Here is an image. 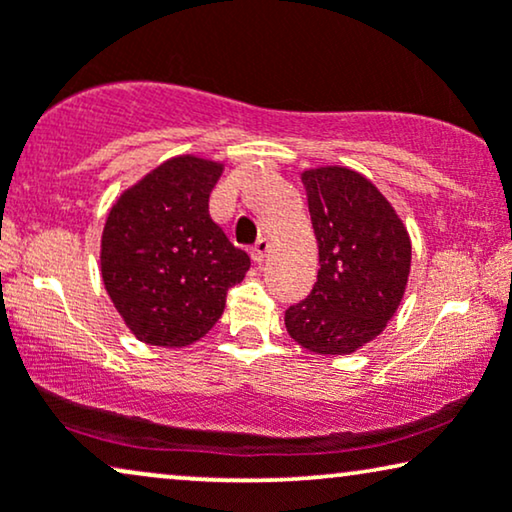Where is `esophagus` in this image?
Wrapping results in <instances>:
<instances>
[{
	"mask_svg": "<svg viewBox=\"0 0 512 512\" xmlns=\"http://www.w3.org/2000/svg\"><path fill=\"white\" fill-rule=\"evenodd\" d=\"M268 249H270L268 237H261V240H258L254 247H251V258H254V263H263L265 254H268Z\"/></svg>",
	"mask_w": 512,
	"mask_h": 512,
	"instance_id": "esophagus-1",
	"label": "esophagus"
}]
</instances>
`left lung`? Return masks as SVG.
I'll return each mask as SVG.
<instances>
[{
	"mask_svg": "<svg viewBox=\"0 0 512 512\" xmlns=\"http://www.w3.org/2000/svg\"><path fill=\"white\" fill-rule=\"evenodd\" d=\"M319 247L314 289L284 314L300 347L354 354L394 317L410 277L412 244L401 216L373 181L345 165L300 172Z\"/></svg>",
	"mask_w": 512,
	"mask_h": 512,
	"instance_id": "left-lung-1",
	"label": "left lung"
}]
</instances>
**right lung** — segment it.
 <instances>
[{
  "instance_id": "right-lung-1",
  "label": "right lung",
  "mask_w": 512,
  "mask_h": 512,
  "mask_svg": "<svg viewBox=\"0 0 512 512\" xmlns=\"http://www.w3.org/2000/svg\"><path fill=\"white\" fill-rule=\"evenodd\" d=\"M221 160L174 156L118 195L102 230L100 270L137 340L186 347L209 333L249 256L209 216Z\"/></svg>"
}]
</instances>
